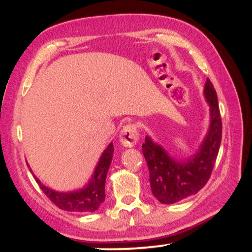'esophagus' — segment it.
<instances>
[{"label": "esophagus", "mask_w": 252, "mask_h": 252, "mask_svg": "<svg viewBox=\"0 0 252 252\" xmlns=\"http://www.w3.org/2000/svg\"><path fill=\"white\" fill-rule=\"evenodd\" d=\"M139 141V133H137L136 126L133 124L124 126V128L120 132V142L124 147L132 148L135 146Z\"/></svg>", "instance_id": "1"}]
</instances>
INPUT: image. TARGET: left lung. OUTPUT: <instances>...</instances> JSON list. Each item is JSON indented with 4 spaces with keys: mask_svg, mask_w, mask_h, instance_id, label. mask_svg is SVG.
<instances>
[{
    "mask_svg": "<svg viewBox=\"0 0 252 252\" xmlns=\"http://www.w3.org/2000/svg\"><path fill=\"white\" fill-rule=\"evenodd\" d=\"M203 94L210 108V124L208 133L194 155L177 159L149 135L142 144V153L149 168L151 191L161 204H173L197 194L212 173L221 142L222 126L218 97L209 79H206Z\"/></svg>",
    "mask_w": 252,
    "mask_h": 252,
    "instance_id": "8db88e82",
    "label": "left lung"
}]
</instances>
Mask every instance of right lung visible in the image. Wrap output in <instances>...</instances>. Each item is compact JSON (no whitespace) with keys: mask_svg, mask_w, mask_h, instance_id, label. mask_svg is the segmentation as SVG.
Returning a JSON list of instances; mask_svg holds the SVG:
<instances>
[{"mask_svg":"<svg viewBox=\"0 0 252 252\" xmlns=\"http://www.w3.org/2000/svg\"><path fill=\"white\" fill-rule=\"evenodd\" d=\"M113 157V143L103 151L89 181L82 188L72 191H57L44 186L35 175V180L47 197L65 211L95 212L105 199V179ZM30 167V165L27 164ZM32 172V170H30ZM33 173V172H32Z\"/></svg>","mask_w":252,"mask_h":252,"instance_id":"right-lung-1","label":"right lung"}]
</instances>
